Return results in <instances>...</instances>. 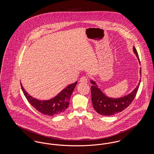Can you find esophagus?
Returning a JSON list of instances; mask_svg holds the SVG:
<instances>
[{
  "label": "esophagus",
  "instance_id": "34e87169",
  "mask_svg": "<svg viewBox=\"0 0 154 154\" xmlns=\"http://www.w3.org/2000/svg\"><path fill=\"white\" fill-rule=\"evenodd\" d=\"M87 81H88V78L87 77H85V76L81 77L80 79V82H87Z\"/></svg>",
  "mask_w": 154,
  "mask_h": 154
}]
</instances>
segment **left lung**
Segmentation results:
<instances>
[{"label": "left lung", "mask_w": 154, "mask_h": 154, "mask_svg": "<svg viewBox=\"0 0 154 154\" xmlns=\"http://www.w3.org/2000/svg\"><path fill=\"white\" fill-rule=\"evenodd\" d=\"M133 50L140 63L139 55L134 47H133ZM140 74L141 75V68ZM140 81L141 79L136 88L128 95L121 97L112 98L108 97L103 93L101 89L98 87L95 81L91 80V82L92 84L91 87L92 102L94 109L99 114L107 116H112L121 112L126 109L134 100L139 87Z\"/></svg>", "instance_id": "obj_1"}]
</instances>
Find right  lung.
I'll use <instances>...</instances> for the list:
<instances>
[{
	"label": "right lung",
	"mask_w": 154,
	"mask_h": 154,
	"mask_svg": "<svg viewBox=\"0 0 154 154\" xmlns=\"http://www.w3.org/2000/svg\"><path fill=\"white\" fill-rule=\"evenodd\" d=\"M77 81L70 84L50 100H41L32 97L25 90L21 82L24 95L30 104L38 111L49 116H56L62 114L68 108L69 101Z\"/></svg>",
	"instance_id": "add662e5"
}]
</instances>
